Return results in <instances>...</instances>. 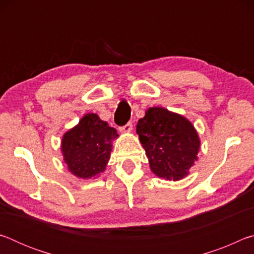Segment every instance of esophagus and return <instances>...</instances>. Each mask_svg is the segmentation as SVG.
Returning <instances> with one entry per match:
<instances>
[{
	"label": "esophagus",
	"instance_id": "34e87169",
	"mask_svg": "<svg viewBox=\"0 0 254 254\" xmlns=\"http://www.w3.org/2000/svg\"><path fill=\"white\" fill-rule=\"evenodd\" d=\"M120 131L123 132V133L131 132V131H132V123L128 122V123H127L124 127H120Z\"/></svg>",
	"mask_w": 254,
	"mask_h": 254
}]
</instances>
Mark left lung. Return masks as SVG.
I'll use <instances>...</instances> for the list:
<instances>
[{"instance_id": "1", "label": "left lung", "mask_w": 254, "mask_h": 254, "mask_svg": "<svg viewBox=\"0 0 254 254\" xmlns=\"http://www.w3.org/2000/svg\"><path fill=\"white\" fill-rule=\"evenodd\" d=\"M136 133L154 175L168 180L183 179L197 160L199 137L182 115L163 107H150L136 124Z\"/></svg>"}]
</instances>
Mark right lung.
<instances>
[{
	"label": "right lung",
	"mask_w": 254,
	"mask_h": 254,
	"mask_svg": "<svg viewBox=\"0 0 254 254\" xmlns=\"http://www.w3.org/2000/svg\"><path fill=\"white\" fill-rule=\"evenodd\" d=\"M118 136L117 130L97 114H86L63 137L62 151L68 169L78 178L98 177L110 160L112 140Z\"/></svg>",
	"instance_id": "right-lung-1"
}]
</instances>
